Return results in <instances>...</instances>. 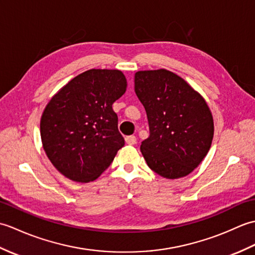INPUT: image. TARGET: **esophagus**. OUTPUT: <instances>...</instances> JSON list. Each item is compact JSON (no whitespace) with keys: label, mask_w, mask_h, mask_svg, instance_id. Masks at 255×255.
I'll use <instances>...</instances> for the list:
<instances>
[{"label":"esophagus","mask_w":255,"mask_h":255,"mask_svg":"<svg viewBox=\"0 0 255 255\" xmlns=\"http://www.w3.org/2000/svg\"><path fill=\"white\" fill-rule=\"evenodd\" d=\"M125 140H126L127 144H134L137 142V138L134 136H128V137L125 138Z\"/></svg>","instance_id":"1"}]
</instances>
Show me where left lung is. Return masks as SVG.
<instances>
[{
	"label": "left lung",
	"instance_id": "obj_1",
	"mask_svg": "<svg viewBox=\"0 0 255 255\" xmlns=\"http://www.w3.org/2000/svg\"><path fill=\"white\" fill-rule=\"evenodd\" d=\"M134 92L147 113L149 137L140 150L165 178L188 175L207 155L214 137L209 107L196 91L167 70L134 74Z\"/></svg>",
	"mask_w": 255,
	"mask_h": 255
}]
</instances>
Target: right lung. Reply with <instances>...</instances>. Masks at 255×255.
<instances>
[{
  "label": "right lung",
  "instance_id": "1",
  "mask_svg": "<svg viewBox=\"0 0 255 255\" xmlns=\"http://www.w3.org/2000/svg\"><path fill=\"white\" fill-rule=\"evenodd\" d=\"M127 88L119 70L92 69L72 79L52 97L40 121L47 156L75 182L99 177L124 147L113 103Z\"/></svg>",
  "mask_w": 255,
  "mask_h": 255
}]
</instances>
